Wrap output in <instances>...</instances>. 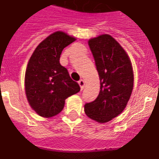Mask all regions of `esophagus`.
I'll return each instance as SVG.
<instances>
[{"mask_svg": "<svg viewBox=\"0 0 159 159\" xmlns=\"http://www.w3.org/2000/svg\"><path fill=\"white\" fill-rule=\"evenodd\" d=\"M78 84H79L80 87H81V89H83L84 86H85V81H84L82 79H81L79 81H78Z\"/></svg>", "mask_w": 159, "mask_h": 159, "instance_id": "34e87169", "label": "esophagus"}]
</instances>
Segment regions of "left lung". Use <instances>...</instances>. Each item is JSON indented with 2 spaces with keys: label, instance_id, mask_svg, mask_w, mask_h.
Returning a JSON list of instances; mask_svg holds the SVG:
<instances>
[{
  "label": "left lung",
  "instance_id": "1",
  "mask_svg": "<svg viewBox=\"0 0 159 159\" xmlns=\"http://www.w3.org/2000/svg\"><path fill=\"white\" fill-rule=\"evenodd\" d=\"M100 79V92L94 101L85 103V113L91 119L105 123L119 115L129 100L134 73L127 53L109 34L89 40Z\"/></svg>",
  "mask_w": 159,
  "mask_h": 159
}]
</instances>
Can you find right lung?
Masks as SVG:
<instances>
[{
  "label": "right lung",
  "instance_id": "obj_1",
  "mask_svg": "<svg viewBox=\"0 0 159 159\" xmlns=\"http://www.w3.org/2000/svg\"><path fill=\"white\" fill-rule=\"evenodd\" d=\"M75 38L61 31L42 41L32 54L25 77V94L33 110L44 118H51L63 110L65 101L80 91L67 69L60 64L63 49Z\"/></svg>",
  "mask_w": 159,
  "mask_h": 159
}]
</instances>
